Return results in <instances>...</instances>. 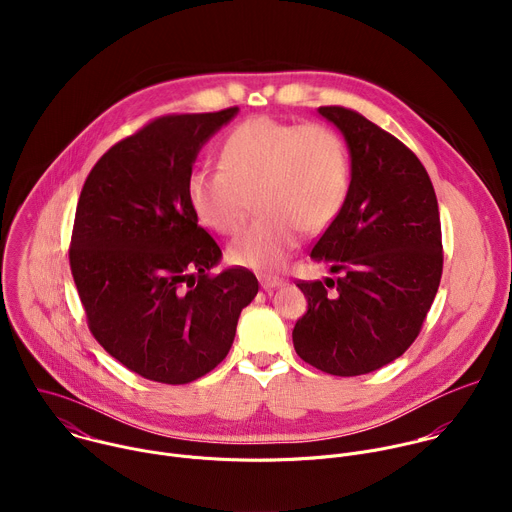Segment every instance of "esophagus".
I'll return each mask as SVG.
<instances>
[{
    "label": "esophagus",
    "mask_w": 512,
    "mask_h": 512,
    "mask_svg": "<svg viewBox=\"0 0 512 512\" xmlns=\"http://www.w3.org/2000/svg\"><path fill=\"white\" fill-rule=\"evenodd\" d=\"M259 283H261V287H263L265 291H271V289H275V287H281V285H283V281H281L279 277H271V275H263V277H259Z\"/></svg>",
    "instance_id": "obj_1"
}]
</instances>
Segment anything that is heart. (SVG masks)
<instances>
[{
	"label": "heart",
	"instance_id": "heart-1",
	"mask_svg": "<svg viewBox=\"0 0 512 512\" xmlns=\"http://www.w3.org/2000/svg\"><path fill=\"white\" fill-rule=\"evenodd\" d=\"M218 158L221 170L198 168L188 176V204L202 225L233 235L255 194L261 216L229 245L231 263L253 271L281 269L302 231H324L348 194L344 143L322 125L251 117L227 135Z\"/></svg>",
	"mask_w": 512,
	"mask_h": 512
}]
</instances>
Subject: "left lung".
I'll use <instances>...</instances> for the list:
<instances>
[{"instance_id": "obj_1", "label": "left lung", "mask_w": 512, "mask_h": 512, "mask_svg": "<svg viewBox=\"0 0 512 512\" xmlns=\"http://www.w3.org/2000/svg\"><path fill=\"white\" fill-rule=\"evenodd\" d=\"M318 115L346 141L350 184L310 253L336 277L298 283L308 312L291 338L312 367L356 377L417 338L442 279L440 210L425 168L397 137L344 107Z\"/></svg>"}]
</instances>
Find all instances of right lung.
Instances as JSON below:
<instances>
[{"instance_id": "1", "label": "right lung", "mask_w": 512, "mask_h": 512, "mask_svg": "<svg viewBox=\"0 0 512 512\" xmlns=\"http://www.w3.org/2000/svg\"><path fill=\"white\" fill-rule=\"evenodd\" d=\"M237 113L160 117L115 143L85 180L72 277L97 342L143 379L186 385L210 373L259 291L249 269L208 275L223 253L186 196L202 145Z\"/></svg>"}]
</instances>
